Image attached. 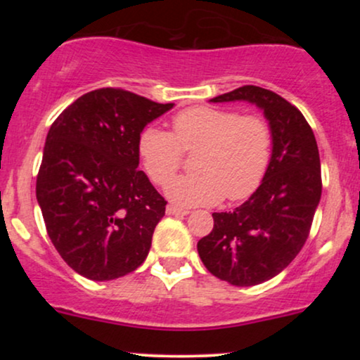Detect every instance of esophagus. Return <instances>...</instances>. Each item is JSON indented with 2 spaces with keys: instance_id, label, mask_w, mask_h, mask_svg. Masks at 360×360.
Returning <instances> with one entry per match:
<instances>
[{
  "instance_id": "34e87169",
  "label": "esophagus",
  "mask_w": 360,
  "mask_h": 360,
  "mask_svg": "<svg viewBox=\"0 0 360 360\" xmlns=\"http://www.w3.org/2000/svg\"><path fill=\"white\" fill-rule=\"evenodd\" d=\"M166 213L167 214H177V217H186V214H188L189 212H188V210H184V208H179V206H176V205H167Z\"/></svg>"
}]
</instances>
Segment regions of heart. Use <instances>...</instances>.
<instances>
[{"instance_id":"obj_1","label":"heart","mask_w":360,"mask_h":360,"mask_svg":"<svg viewBox=\"0 0 360 360\" xmlns=\"http://www.w3.org/2000/svg\"><path fill=\"white\" fill-rule=\"evenodd\" d=\"M196 172L172 179L166 193L183 206L217 205L249 198L262 183L272 157V128L260 115L194 106L172 118V134L147 127L139 137V155L152 183L166 184L194 152Z\"/></svg>"}]
</instances>
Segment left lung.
<instances>
[{
  "mask_svg": "<svg viewBox=\"0 0 360 360\" xmlns=\"http://www.w3.org/2000/svg\"><path fill=\"white\" fill-rule=\"evenodd\" d=\"M210 101H249L272 128L262 183L233 212L213 213V230L198 242L213 276L233 286H255L286 269L307 242L321 198L320 154L301 111L274 91L242 86Z\"/></svg>",
  "mask_w": 360,
  "mask_h": 360,
  "instance_id": "obj_1",
  "label": "left lung"
}]
</instances>
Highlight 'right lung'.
<instances>
[{"label":"right lung","instance_id":"obj_1","mask_svg":"<svg viewBox=\"0 0 360 360\" xmlns=\"http://www.w3.org/2000/svg\"><path fill=\"white\" fill-rule=\"evenodd\" d=\"M172 106L101 88L52 123L37 201L53 247L77 274L111 281L146 260L167 201L139 171V137Z\"/></svg>","mask_w":360,"mask_h":360}]
</instances>
